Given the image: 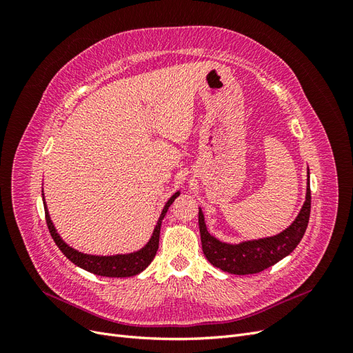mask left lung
<instances>
[{"label": "left lung", "instance_id": "obj_1", "mask_svg": "<svg viewBox=\"0 0 353 353\" xmlns=\"http://www.w3.org/2000/svg\"><path fill=\"white\" fill-rule=\"evenodd\" d=\"M309 215H311V185H309L307 170V188L303 208L292 225L280 232L279 236L244 241L240 244L222 243L208 232L205 216H203V212L199 210V228L203 253L213 266L225 272L236 275L261 272L296 249L306 231Z\"/></svg>", "mask_w": 353, "mask_h": 353}]
</instances>
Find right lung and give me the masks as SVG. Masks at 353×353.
<instances>
[{
    "label": "right lung",
    "instance_id": "right-lung-1",
    "mask_svg": "<svg viewBox=\"0 0 353 353\" xmlns=\"http://www.w3.org/2000/svg\"><path fill=\"white\" fill-rule=\"evenodd\" d=\"M179 196V191L175 193L172 197L168 200V203L165 205L162 215H160L157 225L153 231V236L150 239L144 248L138 252L130 253V254H116V256H94V254H83L78 250L72 249L70 245H68L65 241L60 239V236L57 234L54 225L50 219L48 210H47V205L44 200V209H46V221L47 225L50 230V234L52 240L57 244V248L61 250V253L66 256V258L73 262L74 265L81 266L85 271H90L95 275H101V276H117V279H122V276H132L140 274L141 271H144L148 265L152 263V261L154 259L156 252L159 249V237H160V225H162V221L166 215V212L169 209V206L172 205L174 200Z\"/></svg>",
    "mask_w": 353,
    "mask_h": 353
}]
</instances>
